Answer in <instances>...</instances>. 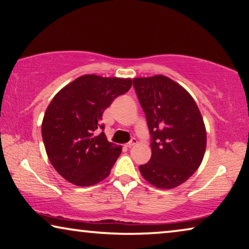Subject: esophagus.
Listing matches in <instances>:
<instances>
[{
    "instance_id": "34e87169",
    "label": "esophagus",
    "mask_w": 249,
    "mask_h": 249,
    "mask_svg": "<svg viewBox=\"0 0 249 249\" xmlns=\"http://www.w3.org/2000/svg\"><path fill=\"white\" fill-rule=\"evenodd\" d=\"M137 144V140L135 139V137H133V139L129 141L128 143H126V147H132V146H134V145H136Z\"/></svg>"
}]
</instances>
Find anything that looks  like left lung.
Listing matches in <instances>:
<instances>
[{"label": "left lung", "mask_w": 249, "mask_h": 249, "mask_svg": "<svg viewBox=\"0 0 249 249\" xmlns=\"http://www.w3.org/2000/svg\"><path fill=\"white\" fill-rule=\"evenodd\" d=\"M133 86L151 135V159L140 171L155 187L176 188L196 171L205 155L201 114L191 95L168 77L135 78Z\"/></svg>", "instance_id": "left-lung-1"}]
</instances>
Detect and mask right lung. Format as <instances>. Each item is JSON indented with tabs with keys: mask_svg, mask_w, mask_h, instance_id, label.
<instances>
[{
	"mask_svg": "<svg viewBox=\"0 0 249 249\" xmlns=\"http://www.w3.org/2000/svg\"><path fill=\"white\" fill-rule=\"evenodd\" d=\"M132 86L131 79L85 75L61 89L49 104L42 122L48 158L59 174L79 187L109 176L122 146L107 141L103 113Z\"/></svg>",
	"mask_w": 249,
	"mask_h": 249,
	"instance_id": "add662e5",
	"label": "right lung"
}]
</instances>
